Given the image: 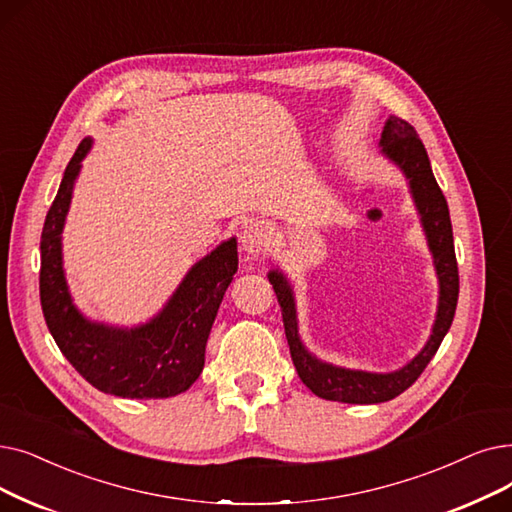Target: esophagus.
<instances>
[{"mask_svg": "<svg viewBox=\"0 0 512 512\" xmlns=\"http://www.w3.org/2000/svg\"><path fill=\"white\" fill-rule=\"evenodd\" d=\"M240 249L251 257H259L270 249V238L261 230L257 221H244L240 232Z\"/></svg>", "mask_w": 512, "mask_h": 512, "instance_id": "esophagus-1", "label": "esophagus"}]
</instances>
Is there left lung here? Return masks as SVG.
<instances>
[{"label": "left lung", "mask_w": 512, "mask_h": 512, "mask_svg": "<svg viewBox=\"0 0 512 512\" xmlns=\"http://www.w3.org/2000/svg\"><path fill=\"white\" fill-rule=\"evenodd\" d=\"M379 146L383 157L404 173L414 207L420 215L422 232L427 236L439 282L435 322L425 347L406 366L393 372L353 370L322 362L303 345L299 337L297 303L291 282L286 280L280 270H270L268 278L282 307L286 341L288 347H291V358L299 379L311 393H316L322 399H330V402L381 404L389 402V399L397 397L399 393H404L433 360V355L437 353L443 337L448 335L456 314L458 265L454 253L452 221L446 196H443L433 175L429 154L425 146H422L416 129L399 117H389L385 121Z\"/></svg>", "instance_id": "1"}]
</instances>
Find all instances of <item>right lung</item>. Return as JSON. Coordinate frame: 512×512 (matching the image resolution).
Instances as JSON below:
<instances>
[{"label": "right lung", "instance_id": "obj_1", "mask_svg": "<svg viewBox=\"0 0 512 512\" xmlns=\"http://www.w3.org/2000/svg\"><path fill=\"white\" fill-rule=\"evenodd\" d=\"M92 144V138H85L75 150L43 224L39 272L43 318L64 358L98 391L125 399L180 395L203 372L211 326L238 270L236 238L224 240L198 259L150 320L127 328L83 316L64 276L62 230L81 161Z\"/></svg>", "mask_w": 512, "mask_h": 512}]
</instances>
